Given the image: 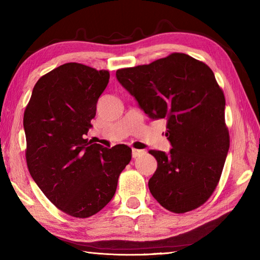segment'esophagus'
I'll return each instance as SVG.
<instances>
[{
    "instance_id": "34e87169",
    "label": "esophagus",
    "mask_w": 260,
    "mask_h": 260,
    "mask_svg": "<svg viewBox=\"0 0 260 260\" xmlns=\"http://www.w3.org/2000/svg\"><path fill=\"white\" fill-rule=\"evenodd\" d=\"M146 152L144 150H135V148H133V151H132V156H133L134 158L139 157L141 155H143V154H145Z\"/></svg>"
}]
</instances>
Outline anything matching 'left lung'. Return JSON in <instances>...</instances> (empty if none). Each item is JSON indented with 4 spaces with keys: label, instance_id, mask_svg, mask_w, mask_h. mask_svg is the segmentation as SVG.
Listing matches in <instances>:
<instances>
[{
    "label": "left lung",
    "instance_id": "8db88e82",
    "mask_svg": "<svg viewBox=\"0 0 260 260\" xmlns=\"http://www.w3.org/2000/svg\"><path fill=\"white\" fill-rule=\"evenodd\" d=\"M119 84L152 119H167L172 148L150 151L157 169L148 181L156 201L184 213L211 197L229 151L224 95L213 71L185 53L116 71Z\"/></svg>",
    "mask_w": 260,
    "mask_h": 260
}]
</instances>
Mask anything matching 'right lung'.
Instances as JSON below:
<instances>
[{
    "label": "right lung",
    "instance_id": "add662e5",
    "mask_svg": "<svg viewBox=\"0 0 260 260\" xmlns=\"http://www.w3.org/2000/svg\"><path fill=\"white\" fill-rule=\"evenodd\" d=\"M108 81L107 70L61 64L37 81L24 112L29 172L49 200L71 217L101 211L132 158L124 144L107 148L86 139Z\"/></svg>",
    "mask_w": 260,
    "mask_h": 260
}]
</instances>
